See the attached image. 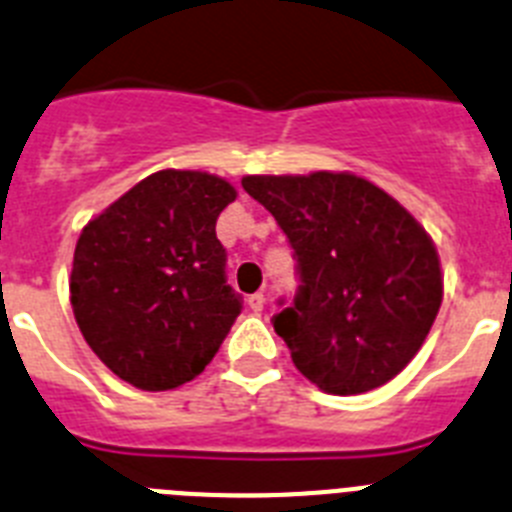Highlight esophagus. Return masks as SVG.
Listing matches in <instances>:
<instances>
[{"label": "esophagus", "instance_id": "1", "mask_svg": "<svg viewBox=\"0 0 512 512\" xmlns=\"http://www.w3.org/2000/svg\"><path fill=\"white\" fill-rule=\"evenodd\" d=\"M246 302H248V310H251V312H261V310H264V305H266V297L261 295V292H256V295L248 297Z\"/></svg>", "mask_w": 512, "mask_h": 512}]
</instances>
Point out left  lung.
<instances>
[{
	"label": "left lung",
	"instance_id": "1",
	"mask_svg": "<svg viewBox=\"0 0 512 512\" xmlns=\"http://www.w3.org/2000/svg\"><path fill=\"white\" fill-rule=\"evenodd\" d=\"M241 184L295 251L300 287L274 315V330L297 369L330 395H361L397 377L423 346L443 297L423 225L348 171L243 176Z\"/></svg>",
	"mask_w": 512,
	"mask_h": 512
}]
</instances>
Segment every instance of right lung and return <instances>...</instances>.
I'll list each match as a JSON object with an SVG mask.
<instances>
[{
    "label": "right lung",
    "mask_w": 512,
    "mask_h": 512,
    "mask_svg": "<svg viewBox=\"0 0 512 512\" xmlns=\"http://www.w3.org/2000/svg\"><path fill=\"white\" fill-rule=\"evenodd\" d=\"M235 189L205 171H156L81 230L71 307L112 374L164 392L205 372L243 300L215 223Z\"/></svg>",
    "instance_id": "obj_1"
}]
</instances>
